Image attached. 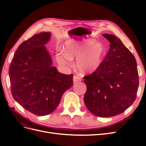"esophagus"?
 Returning <instances> with one entry per match:
<instances>
[{
	"label": "esophagus",
	"mask_w": 146,
	"mask_h": 146,
	"mask_svg": "<svg viewBox=\"0 0 146 146\" xmlns=\"http://www.w3.org/2000/svg\"><path fill=\"white\" fill-rule=\"evenodd\" d=\"M82 78L80 77H78L77 76H74L73 77V82L74 83H77L78 82L82 81Z\"/></svg>",
	"instance_id": "34e87169"
}]
</instances>
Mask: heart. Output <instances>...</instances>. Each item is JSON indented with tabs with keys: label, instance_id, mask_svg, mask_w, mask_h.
<instances>
[{
	"label": "heart",
	"instance_id": "obj_1",
	"mask_svg": "<svg viewBox=\"0 0 146 146\" xmlns=\"http://www.w3.org/2000/svg\"><path fill=\"white\" fill-rule=\"evenodd\" d=\"M105 55V48L101 44L90 39H69L65 42L64 49L56 54L58 62L65 66H70L72 60L77 57L76 67L83 74L94 72L101 64Z\"/></svg>",
	"mask_w": 146,
	"mask_h": 146
}]
</instances>
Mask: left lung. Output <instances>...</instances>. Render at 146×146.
Here are the masks:
<instances>
[{
	"label": "left lung",
	"mask_w": 146,
	"mask_h": 146,
	"mask_svg": "<svg viewBox=\"0 0 146 146\" xmlns=\"http://www.w3.org/2000/svg\"><path fill=\"white\" fill-rule=\"evenodd\" d=\"M103 36L110 48L99 68L84 77V102L95 116L106 117L118 115L133 104L139 76L134 55L120 39L113 35Z\"/></svg>",
	"instance_id": "left-lung-1"
}]
</instances>
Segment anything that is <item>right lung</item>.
<instances>
[{
    "label": "right lung",
    "mask_w": 146,
    "mask_h": 146,
    "mask_svg": "<svg viewBox=\"0 0 146 146\" xmlns=\"http://www.w3.org/2000/svg\"><path fill=\"white\" fill-rule=\"evenodd\" d=\"M48 32L33 35L17 48L9 68L11 92L14 99L38 116L52 113L61 97L73 85V75L58 72L44 45Z\"/></svg>",
    "instance_id": "right-lung-1"
}]
</instances>
